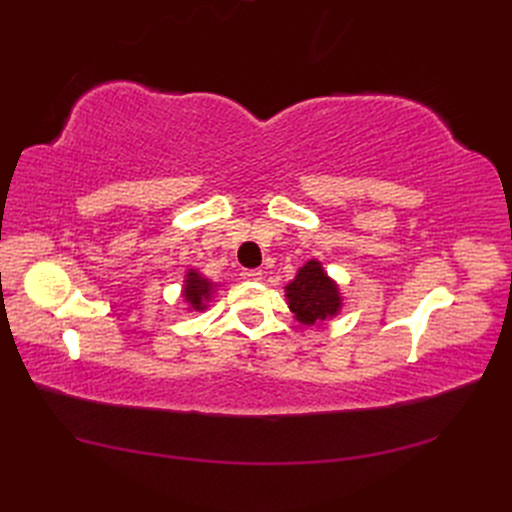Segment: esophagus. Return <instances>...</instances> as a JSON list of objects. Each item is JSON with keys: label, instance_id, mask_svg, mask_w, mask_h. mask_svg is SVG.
<instances>
[{"label": "esophagus", "instance_id": "obj_1", "mask_svg": "<svg viewBox=\"0 0 512 512\" xmlns=\"http://www.w3.org/2000/svg\"><path fill=\"white\" fill-rule=\"evenodd\" d=\"M241 275H243V280H250V282H260L262 280L260 269H245Z\"/></svg>", "mask_w": 512, "mask_h": 512}]
</instances>
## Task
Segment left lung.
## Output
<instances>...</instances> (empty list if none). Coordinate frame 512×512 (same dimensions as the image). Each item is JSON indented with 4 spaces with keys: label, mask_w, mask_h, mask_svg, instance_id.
<instances>
[{
    "label": "left lung",
    "mask_w": 512,
    "mask_h": 512,
    "mask_svg": "<svg viewBox=\"0 0 512 512\" xmlns=\"http://www.w3.org/2000/svg\"><path fill=\"white\" fill-rule=\"evenodd\" d=\"M284 290L290 312L301 324L324 322L342 309V294L318 260L305 262Z\"/></svg>",
    "instance_id": "obj_1"
}]
</instances>
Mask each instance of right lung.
I'll return each instance as SVG.
<instances>
[{"mask_svg": "<svg viewBox=\"0 0 512 512\" xmlns=\"http://www.w3.org/2000/svg\"><path fill=\"white\" fill-rule=\"evenodd\" d=\"M213 290H215V284L209 282L207 277L200 275L196 269H190L188 273H185L183 299H185V303H188L190 309H194V312H203L211 299Z\"/></svg>", "mask_w": 512, "mask_h": 512, "instance_id": "add662e5", "label": "right lung"}]
</instances>
